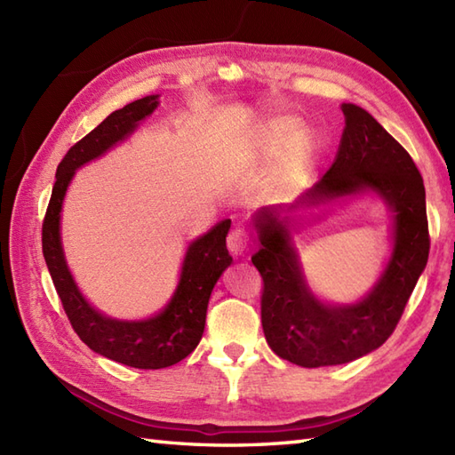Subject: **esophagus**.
<instances>
[{"label":"esophagus","instance_id":"34e87169","mask_svg":"<svg viewBox=\"0 0 455 455\" xmlns=\"http://www.w3.org/2000/svg\"><path fill=\"white\" fill-rule=\"evenodd\" d=\"M227 246L235 256H244L250 248V236L244 228H235L233 233L228 235Z\"/></svg>","mask_w":455,"mask_h":455}]
</instances>
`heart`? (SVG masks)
Here are the masks:
<instances>
[{"instance_id": "heart-1", "label": "heart", "mask_w": 455, "mask_h": 455, "mask_svg": "<svg viewBox=\"0 0 455 455\" xmlns=\"http://www.w3.org/2000/svg\"><path fill=\"white\" fill-rule=\"evenodd\" d=\"M289 144V160L293 166L301 164L307 154L313 148V134L307 129H301V121L295 115L289 113H275L267 117L259 129V142L264 150H277Z\"/></svg>"}]
</instances>
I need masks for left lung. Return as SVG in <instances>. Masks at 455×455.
<instances>
[{
    "label": "left lung",
    "mask_w": 455,
    "mask_h": 455,
    "mask_svg": "<svg viewBox=\"0 0 455 455\" xmlns=\"http://www.w3.org/2000/svg\"><path fill=\"white\" fill-rule=\"evenodd\" d=\"M346 127L331 170L285 207H262L252 222L262 248V326L269 347L301 367L338 365L377 350L393 334L428 262L427 193L409 152L365 109L342 103ZM375 192L394 212V252L372 291L354 306L321 302L291 243L288 212Z\"/></svg>",
    "instance_id": "1"
}]
</instances>
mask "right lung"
Listing matches in <instances>:
<instances>
[{
	"label": "right lung",
	"instance_id": "obj_1",
	"mask_svg": "<svg viewBox=\"0 0 455 455\" xmlns=\"http://www.w3.org/2000/svg\"><path fill=\"white\" fill-rule=\"evenodd\" d=\"M156 108L158 95H147L124 105L66 152L58 164L51 203L43 222L44 262L76 334L95 354L139 370L170 367L197 347L205 331L212 287L220 274L233 264V256L227 250L230 219L217 222L207 235L188 246L176 291L158 315L144 321H117L93 308L76 285L62 250L60 211L76 170L103 156L115 144L127 139Z\"/></svg>",
	"mask_w": 455,
	"mask_h": 455
}]
</instances>
